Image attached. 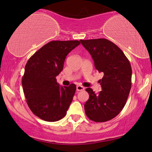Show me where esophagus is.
<instances>
[{
	"label": "esophagus",
	"instance_id": "esophagus-1",
	"mask_svg": "<svg viewBox=\"0 0 152 152\" xmlns=\"http://www.w3.org/2000/svg\"><path fill=\"white\" fill-rule=\"evenodd\" d=\"M84 87L82 86H80V85H78L77 86V91H84Z\"/></svg>",
	"mask_w": 152,
	"mask_h": 152
}]
</instances>
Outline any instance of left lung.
Returning <instances> with one entry per match:
<instances>
[{
	"label": "left lung",
	"mask_w": 152,
	"mask_h": 152,
	"mask_svg": "<svg viewBox=\"0 0 152 152\" xmlns=\"http://www.w3.org/2000/svg\"><path fill=\"white\" fill-rule=\"evenodd\" d=\"M104 76L99 80L102 91L96 94L92 88L86 91L89 99L84 104L89 119L96 122L113 119L123 109L132 87V70L127 58L120 48L106 39L80 40Z\"/></svg>",
	"instance_id": "obj_1"
}]
</instances>
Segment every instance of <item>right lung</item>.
Returning a JSON list of instances; mask_svg holds the SVG:
<instances>
[{
    "instance_id": "add662e5",
    "label": "right lung",
    "mask_w": 152,
    "mask_h": 152,
    "mask_svg": "<svg viewBox=\"0 0 152 152\" xmlns=\"http://www.w3.org/2000/svg\"><path fill=\"white\" fill-rule=\"evenodd\" d=\"M80 41H53L37 50L27 62L22 86L29 108L45 121L55 122L66 115L76 91L75 84L61 86L57 77L64 61Z\"/></svg>"
}]
</instances>
